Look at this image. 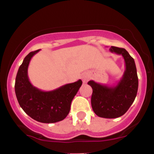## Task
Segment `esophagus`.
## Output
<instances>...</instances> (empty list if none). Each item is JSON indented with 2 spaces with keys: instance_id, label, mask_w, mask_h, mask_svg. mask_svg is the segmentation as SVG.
Wrapping results in <instances>:
<instances>
[{
  "instance_id": "esophagus-1",
  "label": "esophagus",
  "mask_w": 154,
  "mask_h": 154,
  "mask_svg": "<svg viewBox=\"0 0 154 154\" xmlns=\"http://www.w3.org/2000/svg\"><path fill=\"white\" fill-rule=\"evenodd\" d=\"M82 79L83 82H87L90 79V76L87 75V74H84V75H82V77H81Z\"/></svg>"
}]
</instances>
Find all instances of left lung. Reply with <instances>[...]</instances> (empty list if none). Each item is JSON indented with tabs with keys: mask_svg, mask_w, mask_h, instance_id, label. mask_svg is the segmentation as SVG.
I'll use <instances>...</instances> for the list:
<instances>
[{
	"mask_svg": "<svg viewBox=\"0 0 154 154\" xmlns=\"http://www.w3.org/2000/svg\"><path fill=\"white\" fill-rule=\"evenodd\" d=\"M111 53L122 55L125 59V71L116 85L108 86L93 80L88 82L93 88L91 106L97 116L114 119L124 115L131 106L137 95L138 78L133 58L125 48L111 46Z\"/></svg>",
	"mask_w": 154,
	"mask_h": 154,
	"instance_id": "1",
	"label": "left lung"
}]
</instances>
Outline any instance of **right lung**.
<instances>
[{"label":"right lung","mask_w":154,"mask_h":154,"mask_svg":"<svg viewBox=\"0 0 154 154\" xmlns=\"http://www.w3.org/2000/svg\"><path fill=\"white\" fill-rule=\"evenodd\" d=\"M40 50L30 52L19 66L15 81V93L18 102L27 115L42 123H55L64 119L69 113L71 103L82 82L64 85L51 91H43L29 82L28 66L33 56Z\"/></svg>","instance_id":"1"}]
</instances>
